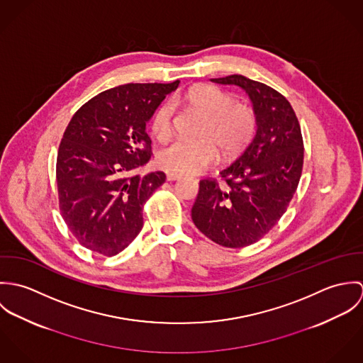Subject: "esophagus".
Listing matches in <instances>:
<instances>
[{
	"label": "esophagus",
	"instance_id": "1",
	"mask_svg": "<svg viewBox=\"0 0 363 363\" xmlns=\"http://www.w3.org/2000/svg\"><path fill=\"white\" fill-rule=\"evenodd\" d=\"M182 176L180 174H177V173H173V172H169V173H166V180L167 182H174V180H179Z\"/></svg>",
	"mask_w": 363,
	"mask_h": 363
}]
</instances>
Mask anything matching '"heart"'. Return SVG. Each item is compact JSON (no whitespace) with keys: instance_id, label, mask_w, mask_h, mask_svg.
Returning a JSON list of instances; mask_svg holds the SVG:
<instances>
[{"instance_id":"1","label":"heart","mask_w":363,"mask_h":363,"mask_svg":"<svg viewBox=\"0 0 363 363\" xmlns=\"http://www.w3.org/2000/svg\"><path fill=\"white\" fill-rule=\"evenodd\" d=\"M200 113L206 123L200 130V141L177 140L159 151L156 160L164 170L177 174H194L213 164L219 156L240 155L253 141L259 118L250 104L213 85H199L187 94L177 96ZM176 123V104L172 99L159 104L151 118V130L159 141L172 137Z\"/></svg>"}]
</instances>
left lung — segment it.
I'll return each instance as SVG.
<instances>
[{"label":"left lung","instance_id":"obj_1","mask_svg":"<svg viewBox=\"0 0 363 363\" xmlns=\"http://www.w3.org/2000/svg\"><path fill=\"white\" fill-rule=\"evenodd\" d=\"M242 86L259 118L257 134L220 180L200 182L194 225L219 246L246 247L264 238L289 206L303 169V138L291 104L274 88L245 75L212 79Z\"/></svg>","mask_w":363,"mask_h":363}]
</instances>
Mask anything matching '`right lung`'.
<instances>
[{
  "label": "right lung",
  "mask_w": 363,
  "mask_h": 363,
  "mask_svg": "<svg viewBox=\"0 0 363 363\" xmlns=\"http://www.w3.org/2000/svg\"><path fill=\"white\" fill-rule=\"evenodd\" d=\"M179 82L107 89L68 123L55 163L58 207L69 232L91 252L116 256L141 232L144 206L166 180L163 172L134 173L152 155L145 123Z\"/></svg>",
  "instance_id": "add662e5"
}]
</instances>
